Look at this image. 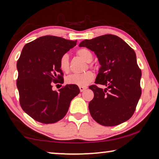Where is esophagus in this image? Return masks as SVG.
Returning a JSON list of instances; mask_svg holds the SVG:
<instances>
[{"label":"esophagus","instance_id":"34e87169","mask_svg":"<svg viewBox=\"0 0 159 159\" xmlns=\"http://www.w3.org/2000/svg\"><path fill=\"white\" fill-rule=\"evenodd\" d=\"M87 89V87H80V92H83L84 90H85V89Z\"/></svg>","mask_w":159,"mask_h":159}]
</instances>
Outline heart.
<instances>
[{
  "instance_id": "b5f03b06",
  "label": "heart",
  "mask_w": 159,
  "mask_h": 159,
  "mask_svg": "<svg viewBox=\"0 0 159 159\" xmlns=\"http://www.w3.org/2000/svg\"><path fill=\"white\" fill-rule=\"evenodd\" d=\"M77 54L80 58L87 63L91 62L93 59L92 52L87 49H80L77 52ZM59 66L64 72L68 73L70 72V61H69V55L64 54L59 59ZM94 74L90 71L86 72L82 74H73L66 77V82L70 84L77 85L80 87H86L94 80Z\"/></svg>"
}]
</instances>
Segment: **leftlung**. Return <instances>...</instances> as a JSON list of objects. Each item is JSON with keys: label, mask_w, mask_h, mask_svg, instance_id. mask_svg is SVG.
Wrapping results in <instances>:
<instances>
[{"label": "left lung", "mask_w": 159, "mask_h": 159, "mask_svg": "<svg viewBox=\"0 0 159 159\" xmlns=\"http://www.w3.org/2000/svg\"><path fill=\"white\" fill-rule=\"evenodd\" d=\"M80 47L95 52L101 65L96 84L89 88L94 98L89 103L91 116L100 125L115 126L129 120L141 95V70L132 48L116 35L105 34L85 39Z\"/></svg>", "instance_id": "left-lung-1"}]
</instances>
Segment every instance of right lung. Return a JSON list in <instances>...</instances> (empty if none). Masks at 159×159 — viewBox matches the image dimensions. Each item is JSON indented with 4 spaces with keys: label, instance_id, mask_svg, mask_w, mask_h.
<instances>
[{
    "label": "right lung",
    "instance_id": "add662e5",
    "mask_svg": "<svg viewBox=\"0 0 159 159\" xmlns=\"http://www.w3.org/2000/svg\"><path fill=\"white\" fill-rule=\"evenodd\" d=\"M76 44L77 41L44 36L23 48L16 64V85L20 106L35 120L44 124L60 120L66 116L71 101L80 93L75 84H66L59 91L52 89V82L64 81L59 59Z\"/></svg>",
    "mask_w": 159,
    "mask_h": 159
}]
</instances>
